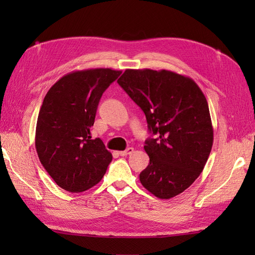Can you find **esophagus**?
<instances>
[{
    "mask_svg": "<svg viewBox=\"0 0 255 255\" xmlns=\"http://www.w3.org/2000/svg\"><path fill=\"white\" fill-rule=\"evenodd\" d=\"M133 152V148H131V147H129V148H127L126 150L125 151H121V152H119V155H122V156H125V155H128V154H131Z\"/></svg>",
    "mask_w": 255,
    "mask_h": 255,
    "instance_id": "obj_1",
    "label": "esophagus"
}]
</instances>
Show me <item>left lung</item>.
<instances>
[{"label": "left lung", "instance_id": "obj_1", "mask_svg": "<svg viewBox=\"0 0 255 255\" xmlns=\"http://www.w3.org/2000/svg\"><path fill=\"white\" fill-rule=\"evenodd\" d=\"M118 84L141 108L149 131L150 163L140 173L143 187L170 199L185 191L203 172L213 147L208 103L191 78L167 70L127 69Z\"/></svg>", "mask_w": 255, "mask_h": 255}]
</instances>
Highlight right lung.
<instances>
[{
    "mask_svg": "<svg viewBox=\"0 0 255 255\" xmlns=\"http://www.w3.org/2000/svg\"><path fill=\"white\" fill-rule=\"evenodd\" d=\"M122 71L90 69L64 75L46 94L37 119L35 145L42 166L58 186L84 192L104 176L113 155L92 139L97 106Z\"/></svg>",
    "mask_w": 255,
    "mask_h": 255,
    "instance_id": "add662e5",
    "label": "right lung"
}]
</instances>
